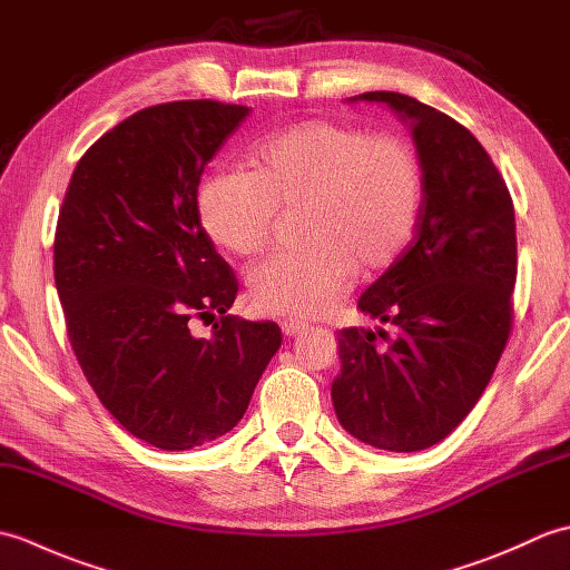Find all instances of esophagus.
<instances>
[{
	"label": "esophagus",
	"mask_w": 570,
	"mask_h": 570,
	"mask_svg": "<svg viewBox=\"0 0 570 570\" xmlns=\"http://www.w3.org/2000/svg\"><path fill=\"white\" fill-rule=\"evenodd\" d=\"M304 331H308V323H304V321H294V318H288V321H284V323H282V333H284L286 337H294V335L304 333Z\"/></svg>",
	"instance_id": "esophagus-1"
}]
</instances>
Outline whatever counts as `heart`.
Instances as JSON below:
<instances>
[{"mask_svg":"<svg viewBox=\"0 0 570 570\" xmlns=\"http://www.w3.org/2000/svg\"><path fill=\"white\" fill-rule=\"evenodd\" d=\"M254 174L217 171L198 193V217L227 252L259 254L278 208L304 205V247L278 252L249 274L252 301L276 316H318L355 269L377 274L414 239L423 176L399 137H370L350 125L308 119L266 137L252 151Z\"/></svg>","mask_w":570,"mask_h":570,"instance_id":"heart-1","label":"heart"}]
</instances>
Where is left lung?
Returning a JSON list of instances; mask_svg holds the SVG:
<instances>
[{"mask_svg":"<svg viewBox=\"0 0 570 570\" xmlns=\"http://www.w3.org/2000/svg\"><path fill=\"white\" fill-rule=\"evenodd\" d=\"M350 102L390 107L409 127L423 176L416 237L360 296L384 328L337 333L331 396L341 426L380 451L435 445L463 421L512 331L514 205L482 144L455 119L402 92ZM380 334L384 346L373 343Z\"/></svg>","mask_w":570,"mask_h":570,"instance_id":"obj_1","label":"left lung"}]
</instances>
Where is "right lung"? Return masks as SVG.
Here are the masks:
<instances>
[{
	"instance_id": "right-lung-1",
	"label": "right lung",
	"mask_w": 570,
	"mask_h": 570,
	"mask_svg": "<svg viewBox=\"0 0 570 570\" xmlns=\"http://www.w3.org/2000/svg\"><path fill=\"white\" fill-rule=\"evenodd\" d=\"M245 105L147 107L82 154L53 242V276L82 374L122 426L161 451L233 431L282 345L272 321L227 316L237 278L198 217L203 168ZM222 313L210 338L193 315Z\"/></svg>"
}]
</instances>
